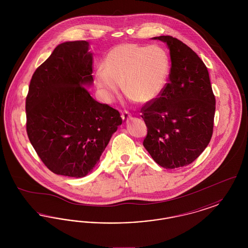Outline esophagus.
Instances as JSON below:
<instances>
[{"label":"esophagus","mask_w":248,"mask_h":248,"mask_svg":"<svg viewBox=\"0 0 248 248\" xmlns=\"http://www.w3.org/2000/svg\"><path fill=\"white\" fill-rule=\"evenodd\" d=\"M121 117H122L123 121H124V123H127V122L129 121L130 119H131V115H130L129 113H128L127 111H124V112H123V113H122Z\"/></svg>","instance_id":"obj_1"}]
</instances>
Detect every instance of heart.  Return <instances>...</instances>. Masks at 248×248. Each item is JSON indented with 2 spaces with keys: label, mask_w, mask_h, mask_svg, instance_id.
Instances as JSON below:
<instances>
[{
  "label": "heart",
  "mask_w": 248,
  "mask_h": 248,
  "mask_svg": "<svg viewBox=\"0 0 248 248\" xmlns=\"http://www.w3.org/2000/svg\"><path fill=\"white\" fill-rule=\"evenodd\" d=\"M102 67L94 73V83L108 97L117 94L123 83L126 95L144 104L165 89L170 61L162 46L125 43L108 52Z\"/></svg>",
  "instance_id": "b5f03b06"
}]
</instances>
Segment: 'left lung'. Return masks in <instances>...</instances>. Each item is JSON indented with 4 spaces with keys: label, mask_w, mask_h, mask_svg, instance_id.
I'll use <instances>...</instances> for the list:
<instances>
[{
    "label": "left lung",
    "mask_w": 248,
    "mask_h": 248,
    "mask_svg": "<svg viewBox=\"0 0 248 248\" xmlns=\"http://www.w3.org/2000/svg\"><path fill=\"white\" fill-rule=\"evenodd\" d=\"M166 43L171 68L165 89L142 107L148 132L143 146L166 169L191 164L212 138L216 98L209 73L197 54L172 36L154 37Z\"/></svg>",
    "instance_id": "8db88e82"
}]
</instances>
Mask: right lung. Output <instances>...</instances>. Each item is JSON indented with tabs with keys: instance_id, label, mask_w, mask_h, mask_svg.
<instances>
[{
	"instance_id": "obj_1",
	"label": "right lung",
	"mask_w": 248,
	"mask_h": 248,
	"mask_svg": "<svg viewBox=\"0 0 248 248\" xmlns=\"http://www.w3.org/2000/svg\"><path fill=\"white\" fill-rule=\"evenodd\" d=\"M85 41L58 46L34 71L26 97V129L42 162L57 175L85 177L122 124L118 110L95 101Z\"/></svg>"
}]
</instances>
